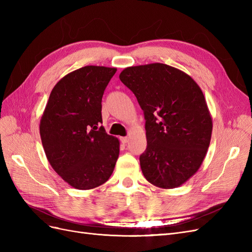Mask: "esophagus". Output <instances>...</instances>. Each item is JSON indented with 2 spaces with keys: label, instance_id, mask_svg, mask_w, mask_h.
<instances>
[{
  "label": "esophagus",
  "instance_id": "esophagus-1",
  "mask_svg": "<svg viewBox=\"0 0 252 252\" xmlns=\"http://www.w3.org/2000/svg\"><path fill=\"white\" fill-rule=\"evenodd\" d=\"M128 141H129V138H128V136H122V138H121V142L123 143V144L128 143Z\"/></svg>",
  "mask_w": 252,
  "mask_h": 252
}]
</instances>
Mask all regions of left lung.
I'll return each instance as SVG.
<instances>
[{"label":"left lung","instance_id":"obj_1","mask_svg":"<svg viewBox=\"0 0 252 252\" xmlns=\"http://www.w3.org/2000/svg\"><path fill=\"white\" fill-rule=\"evenodd\" d=\"M119 78L146 120L144 177L164 189L184 184L199 170L211 140L212 118L202 89L184 71L162 63L127 67Z\"/></svg>","mask_w":252,"mask_h":252}]
</instances>
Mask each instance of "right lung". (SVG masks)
I'll use <instances>...</instances> for the list:
<instances>
[{"instance_id":"1","label":"right lung","mask_w":252,"mask_h":252,"mask_svg":"<svg viewBox=\"0 0 252 252\" xmlns=\"http://www.w3.org/2000/svg\"><path fill=\"white\" fill-rule=\"evenodd\" d=\"M117 68L89 65L66 74L51 90L40 121L49 164L71 187L100 186L113 172L120 141L102 123L104 90Z\"/></svg>"}]
</instances>
